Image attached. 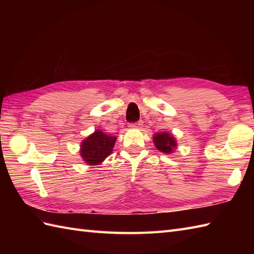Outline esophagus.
I'll return each instance as SVG.
<instances>
[{
	"label": "esophagus",
	"mask_w": 254,
	"mask_h": 254,
	"mask_svg": "<svg viewBox=\"0 0 254 254\" xmlns=\"http://www.w3.org/2000/svg\"><path fill=\"white\" fill-rule=\"evenodd\" d=\"M128 127H133V128H138V127H143V122L142 121H136V122H133L128 124Z\"/></svg>",
	"instance_id": "obj_1"
}]
</instances>
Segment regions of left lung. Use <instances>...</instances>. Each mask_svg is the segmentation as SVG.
<instances>
[{
    "label": "left lung",
    "mask_w": 254,
    "mask_h": 254,
    "mask_svg": "<svg viewBox=\"0 0 254 254\" xmlns=\"http://www.w3.org/2000/svg\"><path fill=\"white\" fill-rule=\"evenodd\" d=\"M154 143L156 145V147H157L160 152L166 154H170L174 152V149L177 146L175 138L172 137L170 134L166 132L156 134L154 136Z\"/></svg>",
    "instance_id": "obj_1"
}]
</instances>
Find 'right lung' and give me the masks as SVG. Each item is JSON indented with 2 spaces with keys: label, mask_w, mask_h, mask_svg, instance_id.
<instances>
[{
  "label": "right lung",
  "mask_w": 254,
  "mask_h": 254,
  "mask_svg": "<svg viewBox=\"0 0 254 254\" xmlns=\"http://www.w3.org/2000/svg\"><path fill=\"white\" fill-rule=\"evenodd\" d=\"M116 139V136L107 135L101 131H95L83 141L80 155L87 164L91 166L99 165L111 154Z\"/></svg>",
  "instance_id": "add662e5"
}]
</instances>
